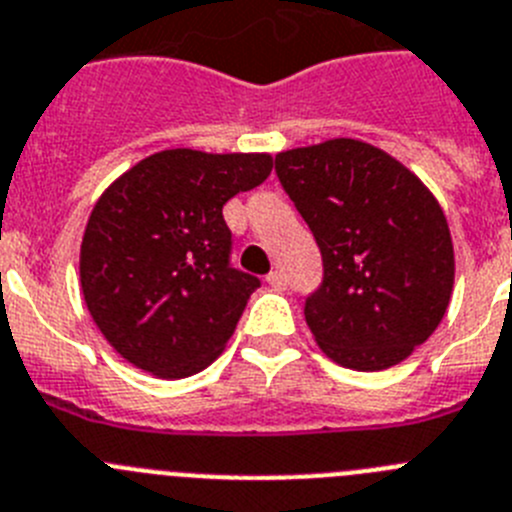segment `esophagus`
Segmentation results:
<instances>
[{"label": "esophagus", "mask_w": 512, "mask_h": 512, "mask_svg": "<svg viewBox=\"0 0 512 512\" xmlns=\"http://www.w3.org/2000/svg\"><path fill=\"white\" fill-rule=\"evenodd\" d=\"M267 283L273 285L275 290H285V285H288V283H285V275L280 273V270H273V273L267 275Z\"/></svg>", "instance_id": "1"}]
</instances>
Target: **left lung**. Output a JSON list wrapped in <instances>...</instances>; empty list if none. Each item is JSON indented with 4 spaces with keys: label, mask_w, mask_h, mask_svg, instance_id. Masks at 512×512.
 Returning a JSON list of instances; mask_svg holds the SVG:
<instances>
[{
    "label": "left lung",
    "mask_w": 512,
    "mask_h": 512,
    "mask_svg": "<svg viewBox=\"0 0 512 512\" xmlns=\"http://www.w3.org/2000/svg\"><path fill=\"white\" fill-rule=\"evenodd\" d=\"M280 186L313 232L324 280L306 324L336 365L377 372L434 334L454 288V247L434 193L367 142L275 155Z\"/></svg>",
    "instance_id": "1"
}]
</instances>
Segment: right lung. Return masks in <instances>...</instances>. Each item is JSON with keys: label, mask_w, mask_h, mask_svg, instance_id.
Segmentation results:
<instances>
[{"label": "right lung", "mask_w": 512, "mask_h": 512, "mask_svg": "<svg viewBox=\"0 0 512 512\" xmlns=\"http://www.w3.org/2000/svg\"><path fill=\"white\" fill-rule=\"evenodd\" d=\"M273 170L265 153L163 150L101 193L81 242L91 319L127 362L165 380L209 367L260 280L232 267L224 204Z\"/></svg>", "instance_id": "add662e5"}]
</instances>
